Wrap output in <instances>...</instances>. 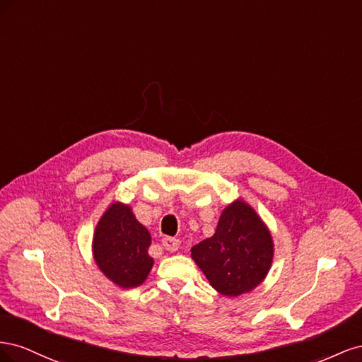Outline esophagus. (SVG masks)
Returning <instances> with one entry per match:
<instances>
[{"label": "esophagus", "mask_w": 362, "mask_h": 362, "mask_svg": "<svg viewBox=\"0 0 362 362\" xmlns=\"http://www.w3.org/2000/svg\"><path fill=\"white\" fill-rule=\"evenodd\" d=\"M163 246H164V249L175 252V250L180 249V240L175 238V237H168V238L163 240Z\"/></svg>", "instance_id": "esophagus-1"}]
</instances>
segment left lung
<instances>
[{
    "instance_id": "8db88e82",
    "label": "left lung",
    "mask_w": 362,
    "mask_h": 362,
    "mask_svg": "<svg viewBox=\"0 0 362 362\" xmlns=\"http://www.w3.org/2000/svg\"><path fill=\"white\" fill-rule=\"evenodd\" d=\"M192 258L211 287L240 296L266 278L273 258L269 229L243 201L226 206L213 237L192 247Z\"/></svg>"
}]
</instances>
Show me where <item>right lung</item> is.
<instances>
[{"label": "right lung", "instance_id": "1", "mask_svg": "<svg viewBox=\"0 0 362 362\" xmlns=\"http://www.w3.org/2000/svg\"><path fill=\"white\" fill-rule=\"evenodd\" d=\"M151 234L137 222L128 205L113 204L101 217L93 235L96 264L119 287H137L154 264L148 254Z\"/></svg>", "mask_w": 362, "mask_h": 362}]
</instances>
